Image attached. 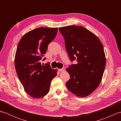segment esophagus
Masks as SVG:
<instances>
[{"label":"esophagus","mask_w":121,"mask_h":121,"mask_svg":"<svg viewBox=\"0 0 121 121\" xmlns=\"http://www.w3.org/2000/svg\"><path fill=\"white\" fill-rule=\"evenodd\" d=\"M65 70V68H62V69H58V71H60V72H62V71H64Z\"/></svg>","instance_id":"34e87169"}]
</instances>
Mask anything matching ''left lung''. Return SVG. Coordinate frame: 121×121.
I'll use <instances>...</instances> for the list:
<instances>
[{
    "mask_svg": "<svg viewBox=\"0 0 121 121\" xmlns=\"http://www.w3.org/2000/svg\"><path fill=\"white\" fill-rule=\"evenodd\" d=\"M59 29L70 60L78 62L66 69L70 75L66 87L78 97L88 96L98 87L104 73L106 59L103 45L96 35L82 26Z\"/></svg>",
    "mask_w": 121,
    "mask_h": 121,
    "instance_id": "1",
    "label": "left lung"
}]
</instances>
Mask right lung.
I'll use <instances>...</instances> for the list:
<instances>
[{"label": "right lung", "mask_w": 121, "mask_h": 121, "mask_svg": "<svg viewBox=\"0 0 121 121\" xmlns=\"http://www.w3.org/2000/svg\"><path fill=\"white\" fill-rule=\"evenodd\" d=\"M57 32L56 27L37 28L23 36L17 45L15 70L24 91L34 98H40L48 93L51 82L57 74L58 70L51 68L49 63L43 66L40 61Z\"/></svg>", "instance_id": "obj_1"}]
</instances>
